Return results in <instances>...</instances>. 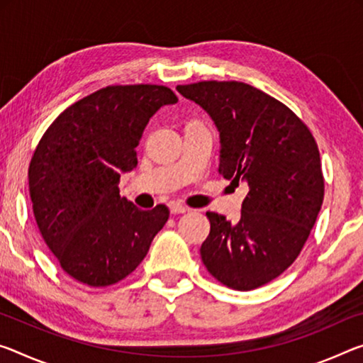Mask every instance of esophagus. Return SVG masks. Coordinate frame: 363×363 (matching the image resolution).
Here are the masks:
<instances>
[{
	"mask_svg": "<svg viewBox=\"0 0 363 363\" xmlns=\"http://www.w3.org/2000/svg\"><path fill=\"white\" fill-rule=\"evenodd\" d=\"M168 206H169V211L172 213V215H181V213H186L189 210L187 206H184L179 202H169Z\"/></svg>",
	"mask_w": 363,
	"mask_h": 363,
	"instance_id": "esophagus-1",
	"label": "esophagus"
}]
</instances>
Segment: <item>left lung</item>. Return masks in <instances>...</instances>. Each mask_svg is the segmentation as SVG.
<instances>
[{
  "label": "left lung",
  "instance_id": "left-lung-1",
  "mask_svg": "<svg viewBox=\"0 0 363 363\" xmlns=\"http://www.w3.org/2000/svg\"><path fill=\"white\" fill-rule=\"evenodd\" d=\"M176 90L220 132L218 172L249 186L238 221L206 213L202 262L224 286L257 289L294 263L312 231L325 195L318 147L289 108L249 84L205 80Z\"/></svg>",
  "mask_w": 363,
  "mask_h": 363
}]
</instances>
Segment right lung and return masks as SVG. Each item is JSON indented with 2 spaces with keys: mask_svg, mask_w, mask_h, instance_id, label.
Instances as JSON below:
<instances>
[{
  "mask_svg": "<svg viewBox=\"0 0 363 363\" xmlns=\"http://www.w3.org/2000/svg\"><path fill=\"white\" fill-rule=\"evenodd\" d=\"M174 103L163 85H109L66 108L38 142L28 166L33 215L48 249L79 283L124 279L168 221V206L137 208L118 184L137 166L148 121Z\"/></svg>",
  "mask_w": 363,
  "mask_h": 363,
  "instance_id": "add662e5",
  "label": "right lung"
}]
</instances>
